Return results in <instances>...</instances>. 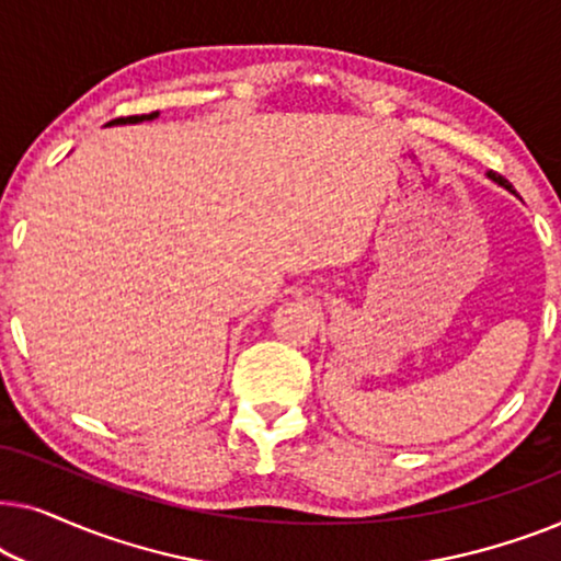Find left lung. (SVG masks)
Masks as SVG:
<instances>
[{
  "label": "left lung",
  "mask_w": 561,
  "mask_h": 561,
  "mask_svg": "<svg viewBox=\"0 0 561 561\" xmlns=\"http://www.w3.org/2000/svg\"><path fill=\"white\" fill-rule=\"evenodd\" d=\"M488 175H490V179H493L495 183H501V186H505V188H508V191H513V188H511V183H508V181H505L501 173H488Z\"/></svg>",
  "instance_id": "left-lung-1"
}]
</instances>
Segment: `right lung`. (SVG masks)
<instances>
[{
    "label": "right lung",
    "instance_id": "add662e5",
    "mask_svg": "<svg viewBox=\"0 0 561 561\" xmlns=\"http://www.w3.org/2000/svg\"><path fill=\"white\" fill-rule=\"evenodd\" d=\"M158 117V112H150V114H133V117H119V119H112L110 125H119V122H142V119H152Z\"/></svg>",
    "mask_w": 561,
    "mask_h": 561
}]
</instances>
